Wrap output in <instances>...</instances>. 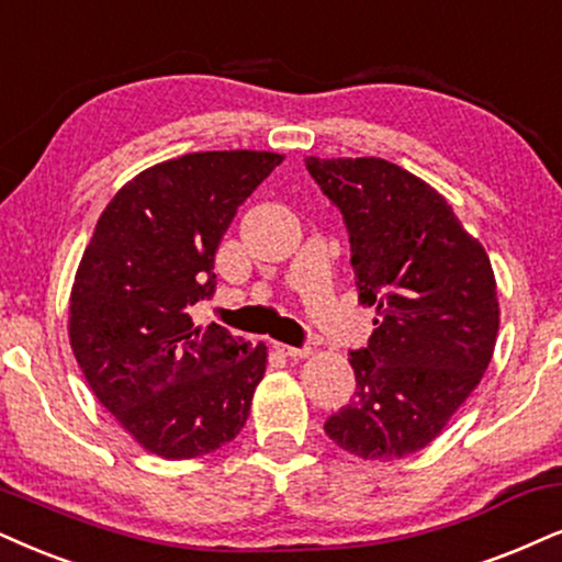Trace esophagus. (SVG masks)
Here are the masks:
<instances>
[{"mask_svg": "<svg viewBox=\"0 0 562 562\" xmlns=\"http://www.w3.org/2000/svg\"><path fill=\"white\" fill-rule=\"evenodd\" d=\"M274 350L288 355V358H305L311 350L308 347H293V345H282V342H274Z\"/></svg>", "mask_w": 562, "mask_h": 562, "instance_id": "obj_1", "label": "esophagus"}]
</instances>
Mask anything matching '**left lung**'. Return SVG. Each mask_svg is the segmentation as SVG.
Here are the masks:
<instances>
[{"instance_id":"left-lung-1","label":"left lung","mask_w":562,"mask_h":562,"mask_svg":"<svg viewBox=\"0 0 562 562\" xmlns=\"http://www.w3.org/2000/svg\"><path fill=\"white\" fill-rule=\"evenodd\" d=\"M305 168L345 220L360 303L379 311L368 347L350 352L355 396L324 430L355 457H407L443 430L493 358V267L409 170L381 158H305Z\"/></svg>"}]
</instances>
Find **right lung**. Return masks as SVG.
I'll return each mask as SVG.
<instances>
[{
	"mask_svg": "<svg viewBox=\"0 0 562 562\" xmlns=\"http://www.w3.org/2000/svg\"><path fill=\"white\" fill-rule=\"evenodd\" d=\"M282 155L191 153L147 168L98 220L69 297V342L98 402L162 459L220 449L246 425L267 347L191 308L215 295V251Z\"/></svg>",
	"mask_w": 562,
	"mask_h": 562,
	"instance_id": "right-lung-1",
	"label": "right lung"
}]
</instances>
